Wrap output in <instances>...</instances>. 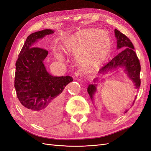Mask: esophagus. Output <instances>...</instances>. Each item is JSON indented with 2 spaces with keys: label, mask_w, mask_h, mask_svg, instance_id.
<instances>
[{
  "label": "esophagus",
  "mask_w": 151,
  "mask_h": 151,
  "mask_svg": "<svg viewBox=\"0 0 151 151\" xmlns=\"http://www.w3.org/2000/svg\"><path fill=\"white\" fill-rule=\"evenodd\" d=\"M75 76L76 77V79H77V80L81 81L83 78L84 75L82 70H77L75 72Z\"/></svg>",
  "instance_id": "1"
}]
</instances>
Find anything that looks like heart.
I'll use <instances>...</instances> for the list:
<instances>
[{
  "label": "heart",
  "mask_w": 151,
  "mask_h": 151,
  "mask_svg": "<svg viewBox=\"0 0 151 151\" xmlns=\"http://www.w3.org/2000/svg\"><path fill=\"white\" fill-rule=\"evenodd\" d=\"M85 38L92 40L93 42L96 40V45L90 52L82 55L79 60L85 65L97 66L103 62L107 58L111 50V39L106 31H101L96 28H86L81 31ZM72 35L62 43L61 48L65 53L75 52L74 39L77 34ZM56 56L60 59L62 57L57 54Z\"/></svg>",
  "instance_id": "obj_1"
}]
</instances>
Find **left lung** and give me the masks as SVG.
Returning a JSON list of instances; mask_svg holds the SVG:
<instances>
[{
    "label": "left lung",
    "mask_w": 151,
    "mask_h": 151,
    "mask_svg": "<svg viewBox=\"0 0 151 151\" xmlns=\"http://www.w3.org/2000/svg\"><path fill=\"white\" fill-rule=\"evenodd\" d=\"M115 35L117 40V49H120L122 51L111 60L104 65L98 73L104 74L115 70L119 67H122V68H124V71L126 72L127 76L134 83L135 88L139 89L140 86V72L141 68L139 58L134 51V45L129 38L116 29H115ZM97 81L98 78L94 79V83ZM96 86L97 85L96 84H89L88 88V94L92 100L93 96L96 91ZM136 96H135V100ZM127 111L126 110L125 113Z\"/></svg>",
    "instance_id": "1"
}]
</instances>
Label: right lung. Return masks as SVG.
<instances>
[{"instance_id":"right-lung-1","label":"right lung","mask_w":151,"mask_h":151,"mask_svg":"<svg viewBox=\"0 0 151 151\" xmlns=\"http://www.w3.org/2000/svg\"><path fill=\"white\" fill-rule=\"evenodd\" d=\"M54 33L44 29L27 37L16 63L14 87L22 110L29 119L43 124L61 108V93L73 78L50 75L43 63L48 51L38 47V40Z\"/></svg>"}]
</instances>
